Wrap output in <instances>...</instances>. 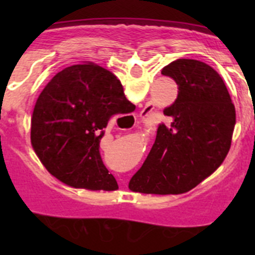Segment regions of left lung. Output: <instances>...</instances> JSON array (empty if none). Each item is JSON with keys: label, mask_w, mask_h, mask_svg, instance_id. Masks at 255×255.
Returning a JSON list of instances; mask_svg holds the SVG:
<instances>
[{"label": "left lung", "mask_w": 255, "mask_h": 255, "mask_svg": "<svg viewBox=\"0 0 255 255\" xmlns=\"http://www.w3.org/2000/svg\"><path fill=\"white\" fill-rule=\"evenodd\" d=\"M179 85L164 108L152 149L129 189L144 194H181L215 172L231 147L235 107L220 74L202 61L179 58L162 69Z\"/></svg>", "instance_id": "obj_1"}]
</instances>
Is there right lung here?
I'll use <instances>...</instances> for the list:
<instances>
[{"label":"right lung","instance_id":"add662e5","mask_svg":"<svg viewBox=\"0 0 255 255\" xmlns=\"http://www.w3.org/2000/svg\"><path fill=\"white\" fill-rule=\"evenodd\" d=\"M134 108L120 80L92 62L56 74L38 97L31 116L33 149L51 175L73 188L116 190L100 143L111 117Z\"/></svg>","mask_w":255,"mask_h":255}]
</instances>
